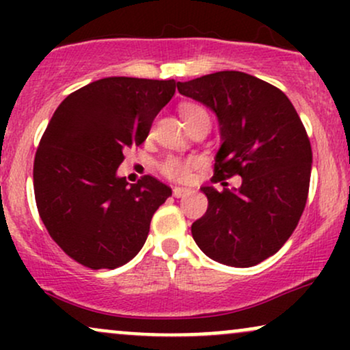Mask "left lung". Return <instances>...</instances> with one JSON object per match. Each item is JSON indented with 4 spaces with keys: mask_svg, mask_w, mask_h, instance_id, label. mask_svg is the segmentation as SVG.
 <instances>
[{
    "mask_svg": "<svg viewBox=\"0 0 350 350\" xmlns=\"http://www.w3.org/2000/svg\"><path fill=\"white\" fill-rule=\"evenodd\" d=\"M174 90V80L108 77L70 94L52 115L36 151V204L52 240L83 267L115 270L135 258L172 194L143 171L122 176L118 167Z\"/></svg>",
    "mask_w": 350,
    "mask_h": 350,
    "instance_id": "obj_1",
    "label": "left lung"
}]
</instances>
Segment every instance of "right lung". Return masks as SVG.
<instances>
[{
    "label": "right lung",
    "mask_w": 350,
    "mask_h": 350,
    "mask_svg": "<svg viewBox=\"0 0 350 350\" xmlns=\"http://www.w3.org/2000/svg\"><path fill=\"white\" fill-rule=\"evenodd\" d=\"M220 126L207 212L192 224L198 247L228 267H255L290 239L306 206L312 152L283 92L237 70L178 83Z\"/></svg>",
    "instance_id": "right-lung-1"
}]
</instances>
